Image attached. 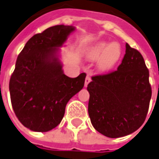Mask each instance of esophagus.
<instances>
[{"label": "esophagus", "instance_id": "34e87169", "mask_svg": "<svg viewBox=\"0 0 159 159\" xmlns=\"http://www.w3.org/2000/svg\"><path fill=\"white\" fill-rule=\"evenodd\" d=\"M90 82H91V77L89 76H87L86 79H85V87H87V85L89 84Z\"/></svg>", "mask_w": 159, "mask_h": 159}]
</instances>
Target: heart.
Masks as SVG:
<instances>
[{
  "label": "heart",
  "instance_id": "1",
  "mask_svg": "<svg viewBox=\"0 0 159 159\" xmlns=\"http://www.w3.org/2000/svg\"><path fill=\"white\" fill-rule=\"evenodd\" d=\"M120 47L118 43L100 41L88 49L87 57L91 61H98V68L101 71L111 69L120 59Z\"/></svg>",
  "mask_w": 159,
  "mask_h": 159
}]
</instances>
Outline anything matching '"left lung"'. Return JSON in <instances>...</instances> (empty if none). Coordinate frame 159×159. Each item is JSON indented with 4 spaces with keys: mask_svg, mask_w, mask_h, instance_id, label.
<instances>
[{
    "mask_svg": "<svg viewBox=\"0 0 159 159\" xmlns=\"http://www.w3.org/2000/svg\"><path fill=\"white\" fill-rule=\"evenodd\" d=\"M125 54L117 70L92 77L87 85L92 125L109 138L136 131L145 120L152 89L143 56L125 44Z\"/></svg>",
    "mask_w": 159,
    "mask_h": 159,
    "instance_id": "8db88e82",
    "label": "left lung"
}]
</instances>
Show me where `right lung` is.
Returning a JSON list of instances; mask_svg holds the SVG:
<instances>
[{
    "label": "right lung",
    "mask_w": 159,
    "mask_h": 159,
    "mask_svg": "<svg viewBox=\"0 0 159 159\" xmlns=\"http://www.w3.org/2000/svg\"><path fill=\"white\" fill-rule=\"evenodd\" d=\"M73 26L49 27L25 43L9 84L12 108L25 127L47 132L60 124L71 98L83 88L87 74L72 78L63 73L58 48Z\"/></svg>",
    "instance_id": "right-lung-1"
}]
</instances>
